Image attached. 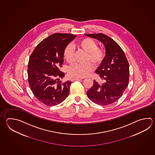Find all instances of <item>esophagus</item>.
<instances>
[{"instance_id": "34e87169", "label": "esophagus", "mask_w": 155, "mask_h": 155, "mask_svg": "<svg viewBox=\"0 0 155 155\" xmlns=\"http://www.w3.org/2000/svg\"><path fill=\"white\" fill-rule=\"evenodd\" d=\"M81 78H73L72 79H71V81L73 82V81H77V80H79Z\"/></svg>"}]
</instances>
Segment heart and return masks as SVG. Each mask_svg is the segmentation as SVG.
<instances>
[{"mask_svg": "<svg viewBox=\"0 0 155 155\" xmlns=\"http://www.w3.org/2000/svg\"><path fill=\"white\" fill-rule=\"evenodd\" d=\"M77 47L87 52L84 64L75 63L68 69V74L71 77L83 78L87 76L93 70V65L97 66L101 63L104 60L105 53L101 48H98L97 43L93 39L84 38L77 44ZM74 50L72 47L68 45L63 51V57L68 63H72L73 61Z\"/></svg>", "mask_w": 155, "mask_h": 155, "instance_id": "heart-1", "label": "heart"}]
</instances>
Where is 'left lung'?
Listing matches in <instances>:
<instances>
[{
    "instance_id": "8db88e82",
    "label": "left lung",
    "mask_w": 155,
    "mask_h": 155,
    "mask_svg": "<svg viewBox=\"0 0 155 155\" xmlns=\"http://www.w3.org/2000/svg\"><path fill=\"white\" fill-rule=\"evenodd\" d=\"M97 39L104 45L106 55L95 73L104 82L95 80L87 92L89 99L95 104L107 105L123 95L129 82V64L123 49L107 35L101 33L85 34Z\"/></svg>"
}]
</instances>
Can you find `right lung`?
I'll return each mask as SVG.
<instances>
[{"instance_id": "1", "label": "right lung", "mask_w": 155, "mask_h": 155, "mask_svg": "<svg viewBox=\"0 0 155 155\" xmlns=\"http://www.w3.org/2000/svg\"><path fill=\"white\" fill-rule=\"evenodd\" d=\"M76 37L70 34H52L36 46L29 58V86L36 99L46 105L59 104L69 94L72 82L60 81L64 73L59 68L63 64L64 48Z\"/></svg>"}]
</instances>
